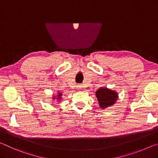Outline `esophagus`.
<instances>
[{
  "instance_id": "34e87169",
  "label": "esophagus",
  "mask_w": 158,
  "mask_h": 158,
  "mask_svg": "<svg viewBox=\"0 0 158 158\" xmlns=\"http://www.w3.org/2000/svg\"><path fill=\"white\" fill-rule=\"evenodd\" d=\"M77 87L78 89H81V88H82V87H83V86H82V85H77Z\"/></svg>"
}]
</instances>
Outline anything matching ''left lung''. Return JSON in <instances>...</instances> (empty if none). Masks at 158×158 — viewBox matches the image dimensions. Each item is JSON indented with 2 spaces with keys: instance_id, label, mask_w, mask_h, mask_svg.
Wrapping results in <instances>:
<instances>
[{
  "instance_id": "1",
  "label": "left lung",
  "mask_w": 158,
  "mask_h": 158,
  "mask_svg": "<svg viewBox=\"0 0 158 158\" xmlns=\"http://www.w3.org/2000/svg\"><path fill=\"white\" fill-rule=\"evenodd\" d=\"M96 96L100 107L106 108L114 104L118 99V94L113 90L101 87L96 92Z\"/></svg>"
}]
</instances>
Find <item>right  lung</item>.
I'll return each mask as SVG.
<instances>
[{
	"label": "right lung",
	"mask_w": 158,
	"mask_h": 158,
	"mask_svg": "<svg viewBox=\"0 0 158 158\" xmlns=\"http://www.w3.org/2000/svg\"><path fill=\"white\" fill-rule=\"evenodd\" d=\"M61 95H62L61 94H60V93H59V94H58V95H57V96H58V97H57V99H58V100H59V99H61ZM53 99H55V97H53Z\"/></svg>",
	"instance_id": "obj_1"
}]
</instances>
